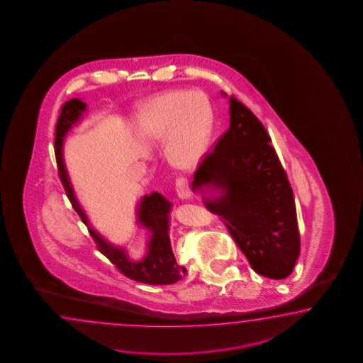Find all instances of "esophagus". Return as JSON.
I'll list each match as a JSON object with an SVG mask.
<instances>
[{
	"instance_id": "esophagus-1",
	"label": "esophagus",
	"mask_w": 363,
	"mask_h": 363,
	"mask_svg": "<svg viewBox=\"0 0 363 363\" xmlns=\"http://www.w3.org/2000/svg\"><path fill=\"white\" fill-rule=\"evenodd\" d=\"M175 189H177V193H178V196L180 199H186L191 197V191H189V186H188V183H186L185 179L179 178L178 180H177Z\"/></svg>"
}]
</instances>
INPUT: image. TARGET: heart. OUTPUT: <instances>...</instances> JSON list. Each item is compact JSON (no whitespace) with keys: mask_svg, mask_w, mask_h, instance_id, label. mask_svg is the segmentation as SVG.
I'll return each mask as SVG.
<instances>
[{"mask_svg":"<svg viewBox=\"0 0 363 363\" xmlns=\"http://www.w3.org/2000/svg\"><path fill=\"white\" fill-rule=\"evenodd\" d=\"M139 135L147 142L170 138L169 160L179 170H193L205 156L213 111L206 95L197 90L169 91L150 100L138 114Z\"/></svg>","mask_w":363,"mask_h":363,"instance_id":"obj_1","label":"heart"}]
</instances>
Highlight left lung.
Returning <instances> with one entry per match:
<instances>
[{"instance_id": "obj_1", "label": "left lung", "mask_w": 363, "mask_h": 363, "mask_svg": "<svg viewBox=\"0 0 363 363\" xmlns=\"http://www.w3.org/2000/svg\"><path fill=\"white\" fill-rule=\"evenodd\" d=\"M229 104L230 126L199 164L192 189L220 216L257 274L284 279L300 254L291 185L263 123L235 96ZM205 190L220 194L208 198Z\"/></svg>"}]
</instances>
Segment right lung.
I'll return each instance as SVG.
<instances>
[{"label":"right lung","mask_w":363,"mask_h":363,"mask_svg":"<svg viewBox=\"0 0 363 363\" xmlns=\"http://www.w3.org/2000/svg\"><path fill=\"white\" fill-rule=\"evenodd\" d=\"M86 107V103L77 98L68 100L62 107L55 128L54 145L57 170L72 206L76 210V213H79L81 220L89 227L90 235L96 243L98 250L109 259V262L113 264L123 276L131 278L136 282L147 284H171L178 282L179 279L183 277L185 268L177 263V259L172 254L169 235L172 203L164 199L162 194L157 192H153L150 196L147 194L140 199L138 205V221L150 232L147 252L140 262L131 260L125 249L111 245L89 224L85 211L79 206L74 196L63 161V143L65 135L76 123H79Z\"/></svg>","instance_id":"1"}]
</instances>
